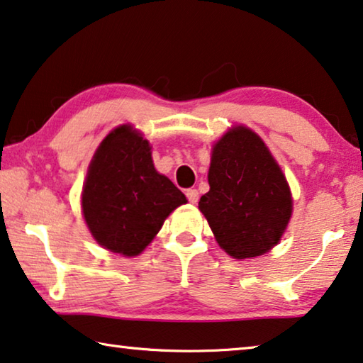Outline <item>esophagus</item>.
<instances>
[{
  "instance_id": "34e87169",
  "label": "esophagus",
  "mask_w": 363,
  "mask_h": 363,
  "mask_svg": "<svg viewBox=\"0 0 363 363\" xmlns=\"http://www.w3.org/2000/svg\"><path fill=\"white\" fill-rule=\"evenodd\" d=\"M186 197L191 203H197L199 202V192L197 189H187L186 191Z\"/></svg>"
}]
</instances>
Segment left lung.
I'll return each mask as SVG.
<instances>
[{
	"instance_id": "8db88e82",
	"label": "left lung",
	"mask_w": 363,
	"mask_h": 363,
	"mask_svg": "<svg viewBox=\"0 0 363 363\" xmlns=\"http://www.w3.org/2000/svg\"><path fill=\"white\" fill-rule=\"evenodd\" d=\"M208 184L199 208L228 255L244 260L279 242L292 215L291 189L254 130L235 125L213 145Z\"/></svg>"
}]
</instances>
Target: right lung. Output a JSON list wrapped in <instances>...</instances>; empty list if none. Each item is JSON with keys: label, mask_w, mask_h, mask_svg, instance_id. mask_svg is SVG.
I'll use <instances>...</instances> for the list:
<instances>
[{"label": "right lung", "mask_w": 363, "mask_h": 363, "mask_svg": "<svg viewBox=\"0 0 363 363\" xmlns=\"http://www.w3.org/2000/svg\"><path fill=\"white\" fill-rule=\"evenodd\" d=\"M152 147L129 124L113 129L90 161L82 213L96 242L135 257L152 242L166 218L187 203L168 177L155 169Z\"/></svg>", "instance_id": "1"}]
</instances>
